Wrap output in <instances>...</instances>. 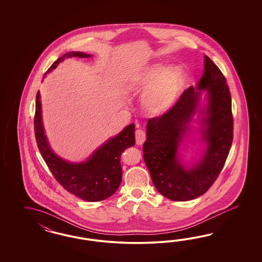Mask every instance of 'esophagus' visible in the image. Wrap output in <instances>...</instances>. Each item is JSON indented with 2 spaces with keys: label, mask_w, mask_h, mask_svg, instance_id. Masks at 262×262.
Returning a JSON list of instances; mask_svg holds the SVG:
<instances>
[{
  "label": "esophagus",
  "mask_w": 262,
  "mask_h": 262,
  "mask_svg": "<svg viewBox=\"0 0 262 262\" xmlns=\"http://www.w3.org/2000/svg\"><path fill=\"white\" fill-rule=\"evenodd\" d=\"M135 139H136L137 145H142L144 141H145V139H146V134L143 132L142 129H136Z\"/></svg>",
  "instance_id": "esophagus-1"
}]
</instances>
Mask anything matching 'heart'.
<instances>
[{
	"label": "heart",
	"instance_id": "heart-1",
	"mask_svg": "<svg viewBox=\"0 0 262 262\" xmlns=\"http://www.w3.org/2000/svg\"><path fill=\"white\" fill-rule=\"evenodd\" d=\"M183 81L181 68L174 67L165 72L163 66L156 65L142 76L132 79L127 89L134 92L146 91L143 95V107L149 114L156 115L170 106Z\"/></svg>",
	"mask_w": 262,
	"mask_h": 262
}]
</instances>
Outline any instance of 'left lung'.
I'll return each mask as SVG.
<instances>
[{
  "mask_svg": "<svg viewBox=\"0 0 262 262\" xmlns=\"http://www.w3.org/2000/svg\"><path fill=\"white\" fill-rule=\"evenodd\" d=\"M202 91H206L208 106L201 112L203 138L207 143L203 158L190 168L177 157L179 143L198 106ZM233 138L231 97L227 79L218 66L205 56V72L197 88L183 91L174 105L147 123V140L143 158L151 181L161 195L176 202L198 198L214 183L222 171Z\"/></svg>",
  "mask_w": 262,
  "mask_h": 262,
  "instance_id": "obj_1",
  "label": "left lung"
}]
</instances>
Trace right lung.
Here are the masks:
<instances>
[{"label": "right lung", "instance_id": "add662e5", "mask_svg": "<svg viewBox=\"0 0 262 262\" xmlns=\"http://www.w3.org/2000/svg\"><path fill=\"white\" fill-rule=\"evenodd\" d=\"M89 57L80 52H70L57 58L45 75L69 57ZM34 134L40 154L50 171L64 189L88 202H99L111 197L118 189L122 181L120 158L127 148L135 144V125L130 124L119 135L111 138L93 155L81 163H70L58 158L49 146L41 120L39 91L36 94Z\"/></svg>", "mask_w": 262, "mask_h": 262}]
</instances>
